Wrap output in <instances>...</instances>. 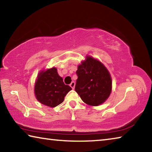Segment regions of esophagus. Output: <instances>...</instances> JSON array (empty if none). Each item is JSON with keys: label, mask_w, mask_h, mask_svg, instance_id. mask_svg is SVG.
Here are the masks:
<instances>
[{"label": "esophagus", "mask_w": 152, "mask_h": 152, "mask_svg": "<svg viewBox=\"0 0 152 152\" xmlns=\"http://www.w3.org/2000/svg\"><path fill=\"white\" fill-rule=\"evenodd\" d=\"M75 85H76V83H75V82H72V83L70 84V87L72 89H74V87H75Z\"/></svg>", "instance_id": "esophagus-1"}]
</instances>
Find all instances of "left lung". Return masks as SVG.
Listing matches in <instances>:
<instances>
[{
	"instance_id": "8db88e82",
	"label": "left lung",
	"mask_w": 152,
	"mask_h": 152,
	"mask_svg": "<svg viewBox=\"0 0 152 152\" xmlns=\"http://www.w3.org/2000/svg\"><path fill=\"white\" fill-rule=\"evenodd\" d=\"M75 91L84 103L99 106L107 101L112 91V79L99 60L86 56L78 66Z\"/></svg>"
}]
</instances>
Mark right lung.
Listing matches in <instances>:
<instances>
[{"instance_id": "1", "label": "right lung", "mask_w": 152, "mask_h": 152, "mask_svg": "<svg viewBox=\"0 0 152 152\" xmlns=\"http://www.w3.org/2000/svg\"><path fill=\"white\" fill-rule=\"evenodd\" d=\"M71 90L70 86L64 83L63 78L59 76L55 67L41 70L34 85V93L37 101L51 108L61 104Z\"/></svg>"}]
</instances>
